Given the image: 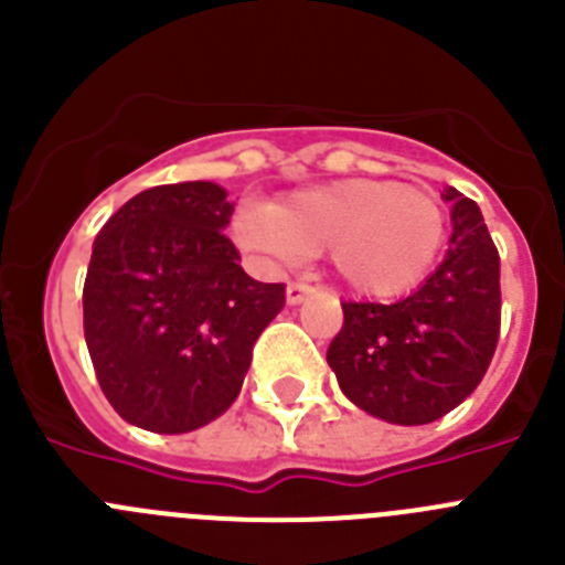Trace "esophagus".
<instances>
[{"instance_id":"34e87169","label":"esophagus","mask_w":565,"mask_h":565,"mask_svg":"<svg viewBox=\"0 0 565 565\" xmlns=\"http://www.w3.org/2000/svg\"><path fill=\"white\" fill-rule=\"evenodd\" d=\"M311 291L313 288L308 286V282H288V288H286L288 306H299V302H302V299H306Z\"/></svg>"}]
</instances>
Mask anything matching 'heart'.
<instances>
[{"label":"heart","instance_id":"b5f03b06","mask_svg":"<svg viewBox=\"0 0 565 565\" xmlns=\"http://www.w3.org/2000/svg\"><path fill=\"white\" fill-rule=\"evenodd\" d=\"M246 252L294 263L331 254L344 286L367 297L413 288L433 266L444 214L430 194L393 181H337L291 194L274 209L246 206L234 217Z\"/></svg>","mask_w":565,"mask_h":565}]
</instances>
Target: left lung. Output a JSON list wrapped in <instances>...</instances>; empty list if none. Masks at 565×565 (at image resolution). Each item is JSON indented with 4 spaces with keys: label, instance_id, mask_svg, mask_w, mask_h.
<instances>
[{
    "label": "left lung",
    "instance_id": "8db88e82",
    "mask_svg": "<svg viewBox=\"0 0 565 565\" xmlns=\"http://www.w3.org/2000/svg\"><path fill=\"white\" fill-rule=\"evenodd\" d=\"M441 266L411 297L342 302L328 348L339 387L356 407L391 424H430L481 384L501 333V257L481 209L458 189Z\"/></svg>",
    "mask_w": 565,
    "mask_h": 565
}]
</instances>
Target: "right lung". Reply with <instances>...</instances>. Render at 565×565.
Segmentation results:
<instances>
[{
  "instance_id": "obj_1",
  "label": "right lung",
  "mask_w": 565,
  "mask_h": 565,
  "mask_svg": "<svg viewBox=\"0 0 565 565\" xmlns=\"http://www.w3.org/2000/svg\"><path fill=\"white\" fill-rule=\"evenodd\" d=\"M209 181L135 194L98 232L84 339L104 396L149 433H189L232 407L254 342L286 306L282 282L239 268L234 206Z\"/></svg>"
}]
</instances>
